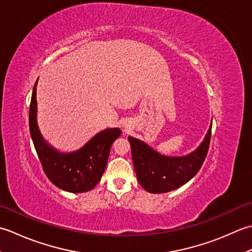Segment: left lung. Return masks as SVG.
<instances>
[{"label": "left lung", "mask_w": 252, "mask_h": 252, "mask_svg": "<svg viewBox=\"0 0 252 252\" xmlns=\"http://www.w3.org/2000/svg\"><path fill=\"white\" fill-rule=\"evenodd\" d=\"M212 125L196 150L185 157H165L153 150L146 142L128 137L137 179L151 193L168 192L177 189L199 172L208 155Z\"/></svg>", "instance_id": "1"}]
</instances>
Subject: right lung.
I'll return each instance as SVG.
<instances>
[{
	"instance_id": "obj_1",
	"label": "right lung",
	"mask_w": 252,
	"mask_h": 252,
	"mask_svg": "<svg viewBox=\"0 0 252 252\" xmlns=\"http://www.w3.org/2000/svg\"><path fill=\"white\" fill-rule=\"evenodd\" d=\"M37 81L29 107V129L45 175L56 187L79 193L94 189L106 167L112 143L122 135L120 128H107L89 140L79 150L62 153L43 139L37 124Z\"/></svg>"
}]
</instances>
